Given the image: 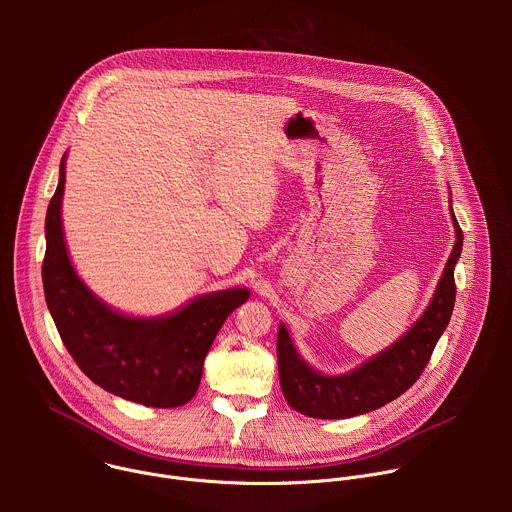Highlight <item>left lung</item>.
Listing matches in <instances>:
<instances>
[{
	"instance_id": "obj_1",
	"label": "left lung",
	"mask_w": 512,
	"mask_h": 512,
	"mask_svg": "<svg viewBox=\"0 0 512 512\" xmlns=\"http://www.w3.org/2000/svg\"><path fill=\"white\" fill-rule=\"evenodd\" d=\"M454 214V212H452ZM456 245L446 263L433 300L419 322L389 350L377 354L360 369L342 377H324L298 356L287 330L277 334L279 383L285 401L296 411L316 419H344L379 409L403 395L425 371L431 352L444 334L454 302V267L462 253V229L454 216Z\"/></svg>"
}]
</instances>
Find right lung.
Returning a JSON list of instances; mask_svg holds the SVG:
<instances>
[{
	"label": "right lung",
	"instance_id": "obj_1",
	"mask_svg": "<svg viewBox=\"0 0 512 512\" xmlns=\"http://www.w3.org/2000/svg\"><path fill=\"white\" fill-rule=\"evenodd\" d=\"M62 192L64 158L46 212L42 283L66 350L95 385L117 397L162 409L186 405L198 391L214 336L229 314L247 302L249 291H218L162 320H135L111 312L68 261L60 223Z\"/></svg>",
	"mask_w": 512,
	"mask_h": 512
}]
</instances>
